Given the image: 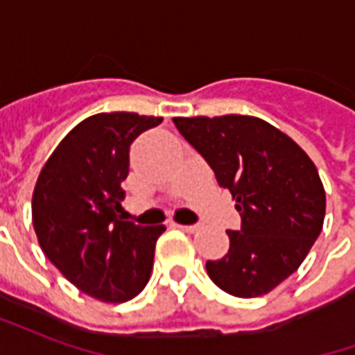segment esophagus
Returning <instances> with one entry per match:
<instances>
[{
  "mask_svg": "<svg viewBox=\"0 0 355 355\" xmlns=\"http://www.w3.org/2000/svg\"><path fill=\"white\" fill-rule=\"evenodd\" d=\"M177 228H180L182 232H188V234H193V232L200 230V226L198 224H175Z\"/></svg>",
  "mask_w": 355,
  "mask_h": 355,
  "instance_id": "esophagus-1",
  "label": "esophagus"
}]
</instances>
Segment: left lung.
<instances>
[{
    "label": "left lung",
    "instance_id": "obj_1",
    "mask_svg": "<svg viewBox=\"0 0 355 355\" xmlns=\"http://www.w3.org/2000/svg\"><path fill=\"white\" fill-rule=\"evenodd\" d=\"M178 132L228 188L241 228L207 261L209 277L239 298L266 295L302 264L325 216L318 169L297 142L253 116L173 117Z\"/></svg>",
    "mask_w": 355,
    "mask_h": 355
}]
</instances>
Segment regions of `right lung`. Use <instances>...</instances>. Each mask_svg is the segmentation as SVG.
Returning <instances> with one entry per match:
<instances>
[{
    "instance_id": "add662e5",
    "label": "right lung",
    "mask_w": 355,
    "mask_h": 355,
    "mask_svg": "<svg viewBox=\"0 0 355 355\" xmlns=\"http://www.w3.org/2000/svg\"><path fill=\"white\" fill-rule=\"evenodd\" d=\"M163 117L96 114L73 127L43 165L32 220L43 253L66 279L102 302H125L146 287L165 226L121 220L129 148Z\"/></svg>"
}]
</instances>
